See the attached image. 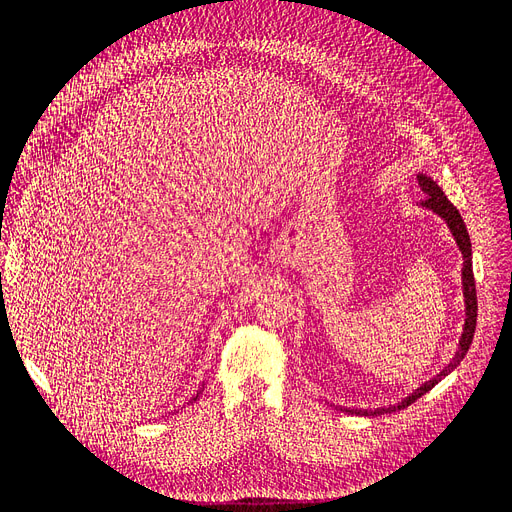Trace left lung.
<instances>
[{"label":"left lung","instance_id":"left-lung-1","mask_svg":"<svg viewBox=\"0 0 512 512\" xmlns=\"http://www.w3.org/2000/svg\"><path fill=\"white\" fill-rule=\"evenodd\" d=\"M418 185H421V190L427 194V198L423 200V207L431 209L433 213H438L440 218L446 222V226L451 228L453 237L459 245L461 256H463V269H461V282H463V301H466V324H463V333L459 339V348L453 356V361L448 363L436 378H431L429 382H425L423 386H418V389L408 395L406 399H401V404L397 406H389V408H378V410H352V408H344L346 412L352 414H365V416H376V414H384V412H395L401 408H408L412 401H416L418 397H423L427 391H431L433 386H436L444 376L451 374V371L461 363L463 356L470 350L472 344V337L476 331V312H478V303H476V284H474V271H472V243H470V235H468V228L463 224L461 215L457 211V207L448 200L442 192L440 185L433 181L427 175H418Z\"/></svg>","mask_w":512,"mask_h":512}]
</instances>
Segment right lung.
I'll return each mask as SVG.
<instances>
[{"mask_svg":"<svg viewBox=\"0 0 512 512\" xmlns=\"http://www.w3.org/2000/svg\"><path fill=\"white\" fill-rule=\"evenodd\" d=\"M196 397H198V395H196ZM196 397H194V399H196Z\"/></svg>","mask_w":512,"mask_h":512,"instance_id":"right-lung-1","label":"right lung"}]
</instances>
